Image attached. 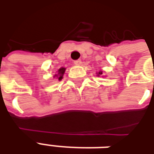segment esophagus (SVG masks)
I'll return each mask as SVG.
<instances>
[{
	"mask_svg": "<svg viewBox=\"0 0 154 154\" xmlns=\"http://www.w3.org/2000/svg\"><path fill=\"white\" fill-rule=\"evenodd\" d=\"M74 64H75V65H77V66H80L81 64H82V61L81 60L74 61Z\"/></svg>",
	"mask_w": 154,
	"mask_h": 154,
	"instance_id": "34e87169",
	"label": "esophagus"
}]
</instances>
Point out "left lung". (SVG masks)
Here are the masks:
<instances>
[{
	"instance_id": "8db88e82",
	"label": "left lung",
	"mask_w": 154,
	"mask_h": 154,
	"mask_svg": "<svg viewBox=\"0 0 154 154\" xmlns=\"http://www.w3.org/2000/svg\"><path fill=\"white\" fill-rule=\"evenodd\" d=\"M101 74H102V72H101V71H100V72L97 73V76H99V77H100V75H101Z\"/></svg>"
}]
</instances>
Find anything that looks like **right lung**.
I'll list each match as a JSON object with an SVG mask.
<instances>
[{"mask_svg":"<svg viewBox=\"0 0 154 154\" xmlns=\"http://www.w3.org/2000/svg\"><path fill=\"white\" fill-rule=\"evenodd\" d=\"M65 70H66L65 67H61V68H59L58 71H57V74H56L54 77H57L59 81L62 80L63 79V76L64 72H65Z\"/></svg>","mask_w":154,"mask_h":154,"instance_id":"obj_1","label":"right lung"}]
</instances>
